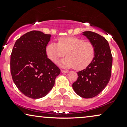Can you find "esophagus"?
<instances>
[{"mask_svg":"<svg viewBox=\"0 0 127 127\" xmlns=\"http://www.w3.org/2000/svg\"><path fill=\"white\" fill-rule=\"evenodd\" d=\"M61 72H62V73H68V71L64 70H61Z\"/></svg>","mask_w":127,"mask_h":127,"instance_id":"1","label":"esophagus"}]
</instances>
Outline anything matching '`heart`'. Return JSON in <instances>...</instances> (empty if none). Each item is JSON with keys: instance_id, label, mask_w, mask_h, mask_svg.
Wrapping results in <instances>:
<instances>
[{"instance_id": "1", "label": "heart", "mask_w": 127, "mask_h": 127, "mask_svg": "<svg viewBox=\"0 0 127 127\" xmlns=\"http://www.w3.org/2000/svg\"><path fill=\"white\" fill-rule=\"evenodd\" d=\"M95 47L91 42L77 37H62L58 43L51 42L46 47L49 60L56 63L66 53V58L59 62L61 67L82 70L88 67L95 56Z\"/></svg>"}]
</instances>
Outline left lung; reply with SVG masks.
I'll return each instance as SVG.
<instances>
[{
    "instance_id": "1",
    "label": "left lung",
    "mask_w": 127,
    "mask_h": 127,
    "mask_svg": "<svg viewBox=\"0 0 127 127\" xmlns=\"http://www.w3.org/2000/svg\"><path fill=\"white\" fill-rule=\"evenodd\" d=\"M82 34L94 45L95 56L87 68L78 72V79L72 87L80 97L90 98L100 94L109 83L112 56L108 42L104 37L90 31L83 32Z\"/></svg>"
}]
</instances>
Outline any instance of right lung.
Wrapping results in <instances>:
<instances>
[{
  "label": "right lung",
  "instance_id": "1",
  "mask_svg": "<svg viewBox=\"0 0 127 127\" xmlns=\"http://www.w3.org/2000/svg\"><path fill=\"white\" fill-rule=\"evenodd\" d=\"M51 34L29 32L17 39L11 55V73L20 91L31 98L47 95L60 69L48 58L46 47Z\"/></svg>",
  "mask_w": 127,
  "mask_h": 127
}]
</instances>
